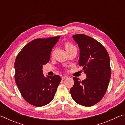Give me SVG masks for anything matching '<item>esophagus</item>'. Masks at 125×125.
I'll return each mask as SVG.
<instances>
[{
	"mask_svg": "<svg viewBox=\"0 0 125 125\" xmlns=\"http://www.w3.org/2000/svg\"><path fill=\"white\" fill-rule=\"evenodd\" d=\"M68 78V76H64V77H62V80L66 79H67Z\"/></svg>",
	"mask_w": 125,
	"mask_h": 125,
	"instance_id": "obj_1",
	"label": "esophagus"
}]
</instances>
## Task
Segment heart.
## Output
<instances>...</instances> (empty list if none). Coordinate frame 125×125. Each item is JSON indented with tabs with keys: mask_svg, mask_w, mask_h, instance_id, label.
Wrapping results in <instances>:
<instances>
[{
	"mask_svg": "<svg viewBox=\"0 0 125 125\" xmlns=\"http://www.w3.org/2000/svg\"><path fill=\"white\" fill-rule=\"evenodd\" d=\"M65 47L66 50H68L72 49V48H75V46H74L72 43H69V42H67V43L65 44Z\"/></svg>",
	"mask_w": 125,
	"mask_h": 125,
	"instance_id": "obj_1",
	"label": "heart"
}]
</instances>
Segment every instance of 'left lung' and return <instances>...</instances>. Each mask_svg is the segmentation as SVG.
I'll use <instances>...</instances> for the list:
<instances>
[{"mask_svg":"<svg viewBox=\"0 0 125 125\" xmlns=\"http://www.w3.org/2000/svg\"><path fill=\"white\" fill-rule=\"evenodd\" d=\"M79 48V65L86 75L80 81L74 77L71 88L72 98L84 106H92L104 96L111 77L109 55L105 48L96 40L83 34L72 36Z\"/></svg>","mask_w":125,"mask_h":125,"instance_id":"8db88e82","label":"left lung"}]
</instances>
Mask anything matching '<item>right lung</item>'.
<instances>
[{
	"label": "right lung",
	"instance_id": "1",
	"mask_svg": "<svg viewBox=\"0 0 125 125\" xmlns=\"http://www.w3.org/2000/svg\"><path fill=\"white\" fill-rule=\"evenodd\" d=\"M60 38L58 36L33 40L23 47L16 58V85L25 100L35 106L49 104L60 83V76L46 77L42 70L43 65L49 62L51 50Z\"/></svg>",
	"mask_w": 125,
	"mask_h": 125
}]
</instances>
